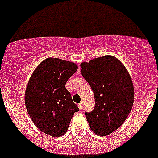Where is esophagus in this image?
I'll list each match as a JSON object with an SVG mask.
<instances>
[{
	"label": "esophagus",
	"mask_w": 158,
	"mask_h": 158,
	"mask_svg": "<svg viewBox=\"0 0 158 158\" xmlns=\"http://www.w3.org/2000/svg\"><path fill=\"white\" fill-rule=\"evenodd\" d=\"M78 106H79V109L82 110V109H83V104H82V102H80V103H79V104H78Z\"/></svg>",
	"instance_id": "esophagus-1"
}]
</instances>
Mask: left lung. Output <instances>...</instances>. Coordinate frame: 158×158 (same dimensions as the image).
<instances>
[{
  "instance_id": "8db88e82",
  "label": "left lung",
  "mask_w": 158,
  "mask_h": 158,
  "mask_svg": "<svg viewBox=\"0 0 158 158\" xmlns=\"http://www.w3.org/2000/svg\"><path fill=\"white\" fill-rule=\"evenodd\" d=\"M81 74L93 91L95 108L85 111L94 133L106 136L128 116L134 102V86L128 72L117 58L104 56L81 64Z\"/></svg>"
}]
</instances>
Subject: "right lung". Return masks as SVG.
Masks as SVG:
<instances>
[{"mask_svg":"<svg viewBox=\"0 0 158 158\" xmlns=\"http://www.w3.org/2000/svg\"><path fill=\"white\" fill-rule=\"evenodd\" d=\"M78 67L57 58L44 60L32 74L25 92V105L36 127L52 137L67 131L75 112L79 110L66 89Z\"/></svg>","mask_w":158,"mask_h":158,"instance_id":"obj_1","label":"right lung"}]
</instances>
